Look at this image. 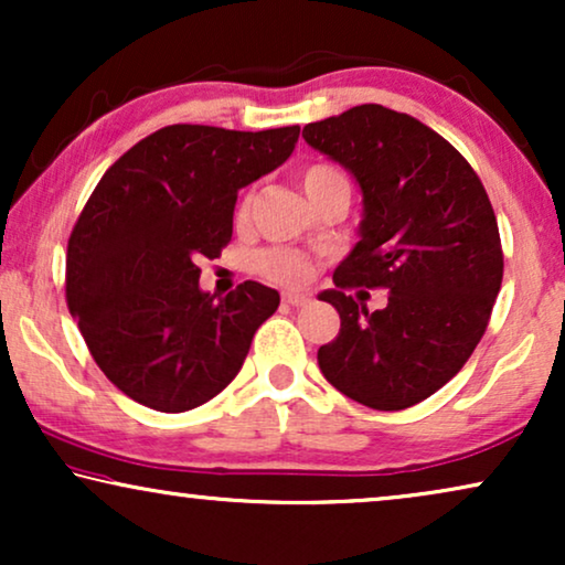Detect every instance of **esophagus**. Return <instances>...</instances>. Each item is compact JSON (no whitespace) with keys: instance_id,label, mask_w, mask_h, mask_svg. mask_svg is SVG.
Listing matches in <instances>:
<instances>
[{"instance_id":"obj_1","label":"esophagus","mask_w":565,"mask_h":565,"mask_svg":"<svg viewBox=\"0 0 565 565\" xmlns=\"http://www.w3.org/2000/svg\"><path fill=\"white\" fill-rule=\"evenodd\" d=\"M282 300H285V303H288V306L298 308V306H306V303H308V296H303V292H285Z\"/></svg>"}]
</instances>
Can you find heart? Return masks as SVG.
I'll return each mask as SVG.
<instances>
[{
  "label": "heart",
  "instance_id": "b5f03b06",
  "mask_svg": "<svg viewBox=\"0 0 565 565\" xmlns=\"http://www.w3.org/2000/svg\"><path fill=\"white\" fill-rule=\"evenodd\" d=\"M339 184H347L344 174L339 169L329 164H311L300 172V188H303L306 198H319L321 192L331 188H339ZM252 198H244L242 207H238V218H246L249 213ZM259 269L262 275H267L269 280L282 282V285H300L311 277L313 265L308 262L303 254L290 252V249H267L259 254Z\"/></svg>",
  "mask_w": 565,
  "mask_h": 565
}]
</instances>
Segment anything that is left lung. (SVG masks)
I'll use <instances>...</instances> for the list:
<instances>
[{"instance_id":"1","label":"left lung","mask_w":565,"mask_h":565,"mask_svg":"<svg viewBox=\"0 0 565 565\" xmlns=\"http://www.w3.org/2000/svg\"><path fill=\"white\" fill-rule=\"evenodd\" d=\"M303 138L362 192L360 242L319 296L342 319L319 367L358 404L401 412L458 375L489 327L504 275L497 215L473 167L412 115L358 105ZM350 287H385L390 303L367 312Z\"/></svg>"}]
</instances>
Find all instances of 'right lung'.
Segmentation results:
<instances>
[{"label": "right lung", "mask_w": 565, "mask_h": 565, "mask_svg": "<svg viewBox=\"0 0 565 565\" xmlns=\"http://www.w3.org/2000/svg\"><path fill=\"white\" fill-rule=\"evenodd\" d=\"M298 126H167L103 174L68 238L66 300L107 381L164 414L203 406L249 354L280 292L200 290L234 234L238 190L288 161Z\"/></svg>", "instance_id": "1"}]
</instances>
